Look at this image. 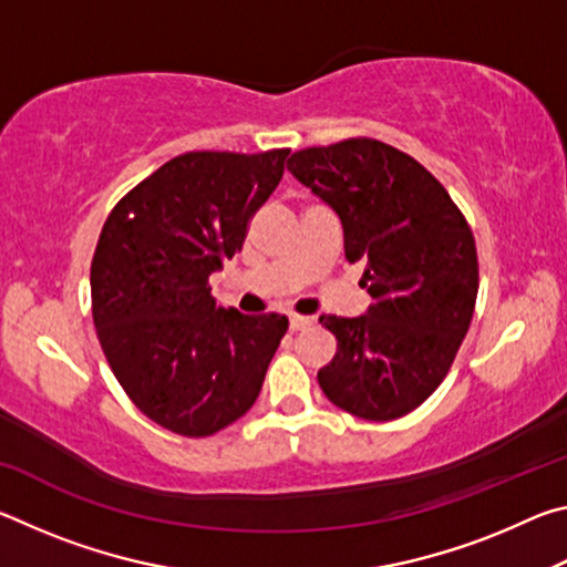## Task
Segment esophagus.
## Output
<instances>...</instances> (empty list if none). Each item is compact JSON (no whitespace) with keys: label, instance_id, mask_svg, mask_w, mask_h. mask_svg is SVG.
Returning a JSON list of instances; mask_svg holds the SVG:
<instances>
[{"label":"esophagus","instance_id":"34e87169","mask_svg":"<svg viewBox=\"0 0 567 567\" xmlns=\"http://www.w3.org/2000/svg\"><path fill=\"white\" fill-rule=\"evenodd\" d=\"M312 322V318H305V315H290V330L292 332H297V330H302V328H307V324Z\"/></svg>","mask_w":567,"mask_h":567}]
</instances>
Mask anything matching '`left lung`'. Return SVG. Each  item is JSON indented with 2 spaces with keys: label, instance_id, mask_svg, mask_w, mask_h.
I'll list each match as a JSON object with an SVG mask.
<instances>
[{
  "label": "left lung",
  "instance_id": "obj_1",
  "mask_svg": "<svg viewBox=\"0 0 567 567\" xmlns=\"http://www.w3.org/2000/svg\"><path fill=\"white\" fill-rule=\"evenodd\" d=\"M287 169L334 209L344 257L364 262L372 305L322 315L338 352L318 372L332 405L372 422L422 405L463 344L477 297V252L447 189L405 152L352 137L307 147Z\"/></svg>",
  "mask_w": 567,
  "mask_h": 567
}]
</instances>
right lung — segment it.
I'll return each mask as SVG.
<instances>
[{
    "mask_svg": "<svg viewBox=\"0 0 567 567\" xmlns=\"http://www.w3.org/2000/svg\"><path fill=\"white\" fill-rule=\"evenodd\" d=\"M290 150L187 152L124 195L92 257V318L114 378L150 420L207 437L255 405L285 315H243L209 275L243 249Z\"/></svg>",
    "mask_w": 567,
    "mask_h": 567,
    "instance_id": "1",
    "label": "right lung"
}]
</instances>
